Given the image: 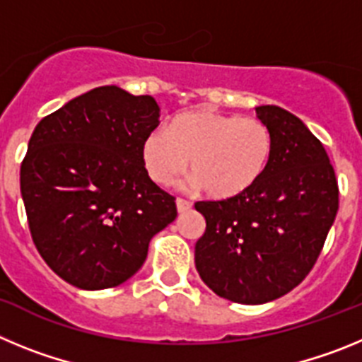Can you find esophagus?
<instances>
[{
	"instance_id": "esophagus-1",
	"label": "esophagus",
	"mask_w": 362,
	"mask_h": 362,
	"mask_svg": "<svg viewBox=\"0 0 362 362\" xmlns=\"http://www.w3.org/2000/svg\"><path fill=\"white\" fill-rule=\"evenodd\" d=\"M175 206H177L179 214H185V212H188V210L192 209V203H190V201L181 199V197H179V199H175Z\"/></svg>"
}]
</instances>
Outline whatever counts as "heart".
I'll return each instance as SVG.
<instances>
[{"mask_svg": "<svg viewBox=\"0 0 362 362\" xmlns=\"http://www.w3.org/2000/svg\"><path fill=\"white\" fill-rule=\"evenodd\" d=\"M274 136L263 121L201 108L179 114L168 127L150 130L141 145L146 172L158 185H170L187 170L192 185L212 199H230L250 190L267 172Z\"/></svg>", "mask_w": 362, "mask_h": 362, "instance_id": "b5f03b06", "label": "heart"}]
</instances>
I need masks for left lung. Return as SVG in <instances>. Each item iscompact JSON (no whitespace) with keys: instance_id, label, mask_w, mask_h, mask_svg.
Listing matches in <instances>:
<instances>
[{"instance_id":"left-lung-1","label":"left lung","mask_w":362,"mask_h":362,"mask_svg":"<svg viewBox=\"0 0 362 362\" xmlns=\"http://www.w3.org/2000/svg\"><path fill=\"white\" fill-rule=\"evenodd\" d=\"M274 136L267 172L245 194L197 201L206 230L196 268L223 299L263 305L308 276L339 209L334 166L303 121L276 105L255 107Z\"/></svg>"}]
</instances>
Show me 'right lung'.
<instances>
[{
  "label": "right lung",
  "mask_w": 362,
  "mask_h": 362,
  "mask_svg": "<svg viewBox=\"0 0 362 362\" xmlns=\"http://www.w3.org/2000/svg\"><path fill=\"white\" fill-rule=\"evenodd\" d=\"M159 124L152 95L98 86L43 117L19 183L37 252L81 290L117 286L145 263L150 239L177 216L148 177L143 139Z\"/></svg>",
  "instance_id": "add662e5"
}]
</instances>
